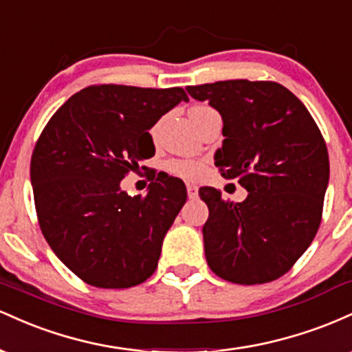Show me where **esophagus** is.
I'll return each instance as SVG.
<instances>
[{
    "label": "esophagus",
    "instance_id": "34e87169",
    "mask_svg": "<svg viewBox=\"0 0 352 352\" xmlns=\"http://www.w3.org/2000/svg\"><path fill=\"white\" fill-rule=\"evenodd\" d=\"M187 193H188V199H197L199 197V188L195 185L187 184Z\"/></svg>",
    "mask_w": 352,
    "mask_h": 352
}]
</instances>
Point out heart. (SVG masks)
Returning <instances> with one entry per match:
<instances>
[{
	"instance_id": "b5f03b06",
	"label": "heart",
	"mask_w": 352,
	"mask_h": 352,
	"mask_svg": "<svg viewBox=\"0 0 352 352\" xmlns=\"http://www.w3.org/2000/svg\"><path fill=\"white\" fill-rule=\"evenodd\" d=\"M207 111H212V107L200 104V106L190 109V117L200 114V112H207ZM157 132H159V124L153 125L152 135L155 137ZM167 170L173 173V175L184 177V179H199L201 173L205 172V164L201 162V160H195V159H173L167 164Z\"/></svg>"
}]
</instances>
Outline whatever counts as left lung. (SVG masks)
Wrapping results in <instances>:
<instances>
[{
	"label": "left lung",
	"instance_id": "left-lung-1",
	"mask_svg": "<svg viewBox=\"0 0 352 352\" xmlns=\"http://www.w3.org/2000/svg\"><path fill=\"white\" fill-rule=\"evenodd\" d=\"M223 119L215 165L248 190L240 204L201 187L207 263L236 285H263L288 273L321 225L329 157L321 131L292 91L273 80L188 86Z\"/></svg>",
	"mask_w": 352,
	"mask_h": 352
}]
</instances>
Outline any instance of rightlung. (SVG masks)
Returning <instances> with one entry per match:
<instances>
[{
  "instance_id": "obj_1",
  "label": "right lung",
  "mask_w": 352,
  "mask_h": 352,
  "mask_svg": "<svg viewBox=\"0 0 352 352\" xmlns=\"http://www.w3.org/2000/svg\"><path fill=\"white\" fill-rule=\"evenodd\" d=\"M180 100L182 87L96 84L43 129L31 157L36 215L56 256L87 285L131 288L155 272L187 188L165 175L145 197H129L120 180L151 159L148 129Z\"/></svg>"
}]
</instances>
